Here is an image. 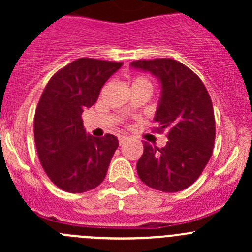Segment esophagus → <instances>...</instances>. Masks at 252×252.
I'll use <instances>...</instances> for the list:
<instances>
[{
	"instance_id": "esophagus-1",
	"label": "esophagus",
	"mask_w": 252,
	"mask_h": 252,
	"mask_svg": "<svg viewBox=\"0 0 252 252\" xmlns=\"http://www.w3.org/2000/svg\"><path fill=\"white\" fill-rule=\"evenodd\" d=\"M129 140V138L128 136H124V135H119L118 136V141H119V144H124V142H126Z\"/></svg>"
}]
</instances>
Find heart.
Masks as SVG:
<instances>
[{
  "label": "heart",
  "mask_w": 252,
  "mask_h": 252,
  "mask_svg": "<svg viewBox=\"0 0 252 252\" xmlns=\"http://www.w3.org/2000/svg\"><path fill=\"white\" fill-rule=\"evenodd\" d=\"M131 85H139V86H146V88L151 89V83L144 77H136L131 83Z\"/></svg>",
  "instance_id": "b5f03b06"
}]
</instances>
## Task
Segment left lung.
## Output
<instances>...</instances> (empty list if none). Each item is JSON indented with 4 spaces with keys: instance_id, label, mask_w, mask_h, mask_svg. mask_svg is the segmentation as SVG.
Here are the masks:
<instances>
[{
    "instance_id": "obj_1",
    "label": "left lung",
    "mask_w": 252,
    "mask_h": 252,
    "mask_svg": "<svg viewBox=\"0 0 252 252\" xmlns=\"http://www.w3.org/2000/svg\"><path fill=\"white\" fill-rule=\"evenodd\" d=\"M130 67L151 73L161 84L155 113L157 130H168L164 147L144 142L136 163L142 183L164 192L182 191L192 184L210 161L216 136L212 101L201 79L171 58L134 61Z\"/></svg>"
}]
</instances>
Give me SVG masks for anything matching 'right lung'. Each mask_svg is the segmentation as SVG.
<instances>
[{
  "label": "right lung",
  "instance_id": "right-lung-1",
  "mask_svg": "<svg viewBox=\"0 0 252 252\" xmlns=\"http://www.w3.org/2000/svg\"><path fill=\"white\" fill-rule=\"evenodd\" d=\"M121 62L79 58L47 83L34 118L37 155L52 183L64 191L85 192L101 184L119 142L86 133L81 113L95 105L101 88Z\"/></svg>",
  "mask_w": 252,
  "mask_h": 252
}]
</instances>
